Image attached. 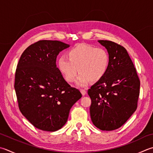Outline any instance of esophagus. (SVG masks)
<instances>
[{"mask_svg":"<svg viewBox=\"0 0 153 153\" xmlns=\"http://www.w3.org/2000/svg\"><path fill=\"white\" fill-rule=\"evenodd\" d=\"M80 91H81V93H82V94L83 95H85L87 94V92H86V91H85V89H80Z\"/></svg>","mask_w":153,"mask_h":153,"instance_id":"34e87169","label":"esophagus"}]
</instances>
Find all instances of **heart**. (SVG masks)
<instances>
[{"instance_id":"obj_1","label":"heart","mask_w":153,"mask_h":153,"mask_svg":"<svg viewBox=\"0 0 153 153\" xmlns=\"http://www.w3.org/2000/svg\"><path fill=\"white\" fill-rule=\"evenodd\" d=\"M67 58L61 56L57 60V67L65 79L73 82L76 77L77 84L85 86L91 82L101 79L108 70L110 58L108 52L102 48L81 43L74 46L67 52Z\"/></svg>"}]
</instances>
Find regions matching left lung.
<instances>
[{"mask_svg":"<svg viewBox=\"0 0 153 153\" xmlns=\"http://www.w3.org/2000/svg\"><path fill=\"white\" fill-rule=\"evenodd\" d=\"M109 53L108 70L90 89V116L102 131L121 127L137 108L140 79L136 68L123 46L109 40H98Z\"/></svg>","mask_w":153,"mask_h":153,"instance_id":"8db88e82","label":"left lung"}]
</instances>
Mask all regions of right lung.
I'll return each mask as SVG.
<instances>
[{"label":"right lung","mask_w":153,"mask_h":153,"mask_svg":"<svg viewBox=\"0 0 153 153\" xmlns=\"http://www.w3.org/2000/svg\"><path fill=\"white\" fill-rule=\"evenodd\" d=\"M69 46L58 40L38 41L24 51L17 64L14 89L19 109L40 130L61 128L71 107L82 96L56 67L57 56Z\"/></svg>","instance_id":"right-lung-1"}]
</instances>
